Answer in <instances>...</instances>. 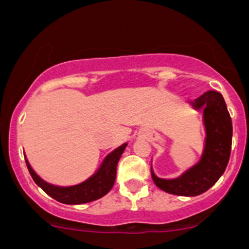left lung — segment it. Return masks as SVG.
<instances>
[{
    "instance_id": "1",
    "label": "left lung",
    "mask_w": 249,
    "mask_h": 249,
    "mask_svg": "<svg viewBox=\"0 0 249 249\" xmlns=\"http://www.w3.org/2000/svg\"><path fill=\"white\" fill-rule=\"evenodd\" d=\"M192 106L204 110L206 139L200 161L176 179H162L151 169L160 189L180 196H196L210 189L224 174L231 155L232 120L221 93L208 90Z\"/></svg>"
}]
</instances>
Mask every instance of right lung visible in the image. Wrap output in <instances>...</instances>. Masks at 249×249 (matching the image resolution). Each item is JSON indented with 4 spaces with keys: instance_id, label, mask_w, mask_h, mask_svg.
I'll return each instance as SVG.
<instances>
[{
    "instance_id": "obj_1",
    "label": "right lung",
    "mask_w": 249,
    "mask_h": 249,
    "mask_svg": "<svg viewBox=\"0 0 249 249\" xmlns=\"http://www.w3.org/2000/svg\"><path fill=\"white\" fill-rule=\"evenodd\" d=\"M126 145L127 143H124L120 147L115 148L113 152L109 153L104 159L103 163L99 167L97 173L93 174L92 177L80 184L72 185V187H57V185L49 184L33 171L27 159H25V163H27L28 171L36 184L40 187L46 194L50 195L51 198L62 204H69V205L86 204L102 198L108 194L109 190L113 188L115 177H117L118 162H119Z\"/></svg>"
}]
</instances>
